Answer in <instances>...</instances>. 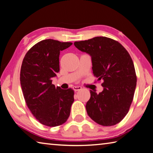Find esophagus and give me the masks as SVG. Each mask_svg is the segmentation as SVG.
I'll list each match as a JSON object with an SVG mask.
<instances>
[{
    "label": "esophagus",
    "mask_w": 153,
    "mask_h": 153,
    "mask_svg": "<svg viewBox=\"0 0 153 153\" xmlns=\"http://www.w3.org/2000/svg\"><path fill=\"white\" fill-rule=\"evenodd\" d=\"M82 89V88L80 87V86H74L73 87V90H74V91H79V90H81Z\"/></svg>",
    "instance_id": "34e87169"
}]
</instances>
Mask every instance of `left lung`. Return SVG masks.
Returning a JSON list of instances; mask_svg holds the SVG:
<instances>
[{
    "label": "left lung",
    "instance_id": "1",
    "mask_svg": "<svg viewBox=\"0 0 153 153\" xmlns=\"http://www.w3.org/2000/svg\"><path fill=\"white\" fill-rule=\"evenodd\" d=\"M74 45L91 57L94 76L102 80V92L90 90L86 103L88 116L104 126L120 123L128 112L137 86L131 57L120 43L105 37L76 41Z\"/></svg>",
    "mask_w": 153,
    "mask_h": 153
}]
</instances>
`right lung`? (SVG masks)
<instances>
[{
    "label": "right lung",
    "mask_w": 153,
    "mask_h": 153,
    "mask_svg": "<svg viewBox=\"0 0 153 153\" xmlns=\"http://www.w3.org/2000/svg\"><path fill=\"white\" fill-rule=\"evenodd\" d=\"M72 44L43 40L29 50L22 63L20 82L24 98L33 116L45 126L62 125L70 115L74 90L55 88L51 79L59 71L60 51Z\"/></svg>",
    "instance_id": "obj_1"
}]
</instances>
